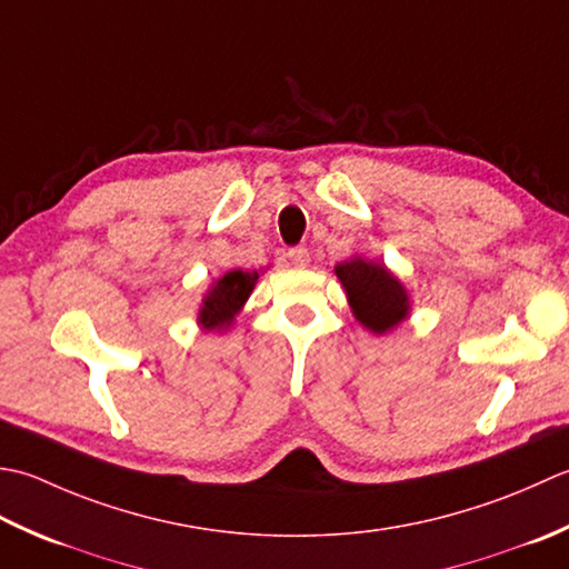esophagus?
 Returning a JSON list of instances; mask_svg holds the SVG:
<instances>
[{"mask_svg": "<svg viewBox=\"0 0 569 569\" xmlns=\"http://www.w3.org/2000/svg\"><path fill=\"white\" fill-rule=\"evenodd\" d=\"M287 258H289V262L295 264V268H307L309 264V250L307 248H292L287 252Z\"/></svg>", "mask_w": 569, "mask_h": 569, "instance_id": "obj_1", "label": "esophagus"}]
</instances>
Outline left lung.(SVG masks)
Masks as SVG:
<instances>
[{
	"instance_id": "1",
	"label": "left lung",
	"mask_w": 569,
	"mask_h": 569,
	"mask_svg": "<svg viewBox=\"0 0 569 569\" xmlns=\"http://www.w3.org/2000/svg\"><path fill=\"white\" fill-rule=\"evenodd\" d=\"M353 317L363 323L368 331L388 333L410 315L408 289L382 262L351 258L336 264Z\"/></svg>"
}]
</instances>
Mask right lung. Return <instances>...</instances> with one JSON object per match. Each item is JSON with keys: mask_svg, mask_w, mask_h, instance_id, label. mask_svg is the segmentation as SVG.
Segmentation results:
<instances>
[{"mask_svg": "<svg viewBox=\"0 0 569 569\" xmlns=\"http://www.w3.org/2000/svg\"><path fill=\"white\" fill-rule=\"evenodd\" d=\"M258 272H242L230 270L220 280H216L203 297V307L199 311V323L203 329H218L223 331L233 323L236 315L246 305L254 282H258Z\"/></svg>", "mask_w": 569, "mask_h": 569, "instance_id": "obj_1", "label": "right lung"}]
</instances>
